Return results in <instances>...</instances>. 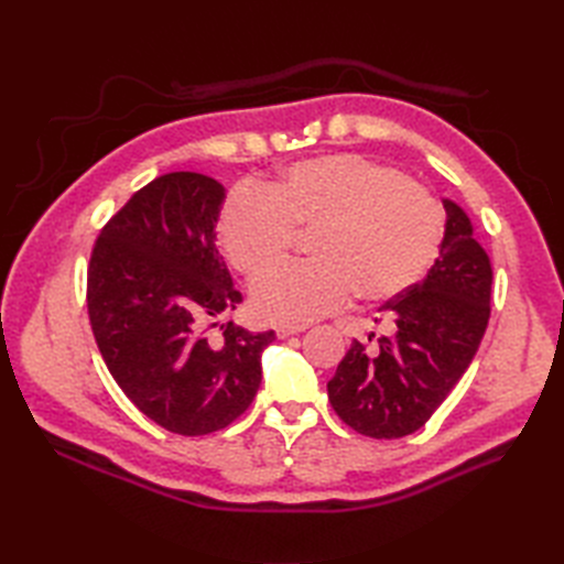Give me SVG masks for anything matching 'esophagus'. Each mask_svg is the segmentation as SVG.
Instances as JSON below:
<instances>
[{"label":"esophagus","mask_w":564,"mask_h":564,"mask_svg":"<svg viewBox=\"0 0 564 564\" xmlns=\"http://www.w3.org/2000/svg\"><path fill=\"white\" fill-rule=\"evenodd\" d=\"M303 327H278V338H289L294 334H301Z\"/></svg>","instance_id":"34e87169"}]
</instances>
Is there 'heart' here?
Masks as SVG:
<instances>
[{
  "label": "heart",
  "mask_w": 564,
  "mask_h": 564,
  "mask_svg": "<svg viewBox=\"0 0 564 564\" xmlns=\"http://www.w3.org/2000/svg\"><path fill=\"white\" fill-rule=\"evenodd\" d=\"M311 231L314 259L253 286V311L303 327L355 294L383 303L414 286L435 261L445 214L425 187L398 169L336 152L296 162L261 187L240 185L218 218V242L247 278L276 267L296 234Z\"/></svg>",
  "instance_id": "obj_1"
}]
</instances>
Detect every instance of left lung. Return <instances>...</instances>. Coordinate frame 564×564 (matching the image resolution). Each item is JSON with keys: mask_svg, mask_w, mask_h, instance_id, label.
Masks as SVG:
<instances>
[{"mask_svg": "<svg viewBox=\"0 0 564 564\" xmlns=\"http://www.w3.org/2000/svg\"><path fill=\"white\" fill-rule=\"evenodd\" d=\"M445 212V240L429 275L379 308L377 322H390L395 334L381 336L377 350L352 340L327 383L338 419L367 437L419 431L464 377L485 336L489 256L466 212L452 199Z\"/></svg>", "mask_w": 564, "mask_h": 564, "instance_id": "8db88e82", "label": "left lung"}]
</instances>
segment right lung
<instances>
[{
  "mask_svg": "<svg viewBox=\"0 0 564 564\" xmlns=\"http://www.w3.org/2000/svg\"><path fill=\"white\" fill-rule=\"evenodd\" d=\"M218 181L174 172L150 181L100 230L87 270V308L100 355L150 421L185 437L226 429L261 386V352L275 332L220 324L242 303L216 224Z\"/></svg>",
  "mask_w": 564,
  "mask_h": 564,
  "instance_id": "1",
  "label": "right lung"
}]
</instances>
